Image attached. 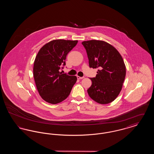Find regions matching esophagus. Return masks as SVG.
<instances>
[{
    "instance_id": "obj_1",
    "label": "esophagus",
    "mask_w": 154,
    "mask_h": 154,
    "mask_svg": "<svg viewBox=\"0 0 154 154\" xmlns=\"http://www.w3.org/2000/svg\"><path fill=\"white\" fill-rule=\"evenodd\" d=\"M77 79L81 80V79H84V77H80V76L77 75Z\"/></svg>"
}]
</instances>
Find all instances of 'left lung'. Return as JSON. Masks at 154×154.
I'll list each match as a JSON object with an SVG mask.
<instances>
[{"instance_id": "1", "label": "left lung", "mask_w": 154, "mask_h": 154, "mask_svg": "<svg viewBox=\"0 0 154 154\" xmlns=\"http://www.w3.org/2000/svg\"><path fill=\"white\" fill-rule=\"evenodd\" d=\"M86 50L89 66L98 69L95 77L89 78L92 85L87 92L90 97L100 104L114 101L119 94L126 75V67L119 52L102 40L82 42Z\"/></svg>"}]
</instances>
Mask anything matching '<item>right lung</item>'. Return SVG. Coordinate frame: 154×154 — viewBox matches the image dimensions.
<instances>
[{
  "label": "right lung",
  "instance_id": "right-lung-1",
  "mask_svg": "<svg viewBox=\"0 0 154 154\" xmlns=\"http://www.w3.org/2000/svg\"><path fill=\"white\" fill-rule=\"evenodd\" d=\"M77 40H54L45 44L37 54L33 77L37 91L47 102L57 104L65 100L77 81V77L59 72L66 65L67 54Z\"/></svg>",
  "mask_w": 154,
  "mask_h": 154
}]
</instances>
